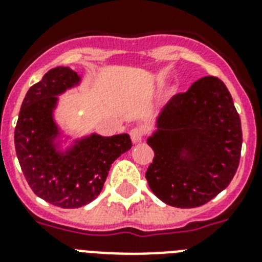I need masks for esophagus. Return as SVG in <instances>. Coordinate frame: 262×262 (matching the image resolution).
Masks as SVG:
<instances>
[{
    "instance_id": "1",
    "label": "esophagus",
    "mask_w": 262,
    "mask_h": 262,
    "mask_svg": "<svg viewBox=\"0 0 262 262\" xmlns=\"http://www.w3.org/2000/svg\"><path fill=\"white\" fill-rule=\"evenodd\" d=\"M145 136V130L143 127H133L130 130V139L133 143H140Z\"/></svg>"
}]
</instances>
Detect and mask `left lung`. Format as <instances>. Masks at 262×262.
<instances>
[{
	"instance_id": "left-lung-1",
	"label": "left lung",
	"mask_w": 262,
	"mask_h": 262,
	"mask_svg": "<svg viewBox=\"0 0 262 262\" xmlns=\"http://www.w3.org/2000/svg\"><path fill=\"white\" fill-rule=\"evenodd\" d=\"M148 145L155 158L145 178L163 203L195 208L224 190L239 166L242 127L223 81L208 76L175 95Z\"/></svg>"
}]
</instances>
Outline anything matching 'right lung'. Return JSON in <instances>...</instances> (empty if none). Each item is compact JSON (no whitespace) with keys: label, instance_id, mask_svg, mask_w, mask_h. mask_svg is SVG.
Instances as JSON below:
<instances>
[{"label":"right lung","instance_id":"right-lung-1","mask_svg":"<svg viewBox=\"0 0 262 262\" xmlns=\"http://www.w3.org/2000/svg\"><path fill=\"white\" fill-rule=\"evenodd\" d=\"M80 81L76 72L58 67L28 90L14 129L21 171L35 194L61 208H79L102 191L111 164L132 148L129 135H92L67 154L54 147L58 129L53 119L57 95Z\"/></svg>","mask_w":262,"mask_h":262}]
</instances>
